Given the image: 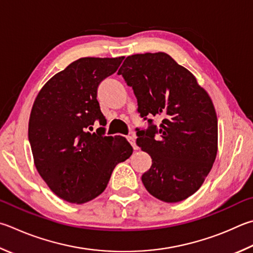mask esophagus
Masks as SVG:
<instances>
[{
  "label": "esophagus",
  "mask_w": 253,
  "mask_h": 253,
  "mask_svg": "<svg viewBox=\"0 0 253 253\" xmlns=\"http://www.w3.org/2000/svg\"><path fill=\"white\" fill-rule=\"evenodd\" d=\"M127 139H128V141H129V144L132 146V148H134L135 150L138 148V147H137V145H136V140H135V136L134 135H129L127 137Z\"/></svg>",
  "instance_id": "obj_1"
}]
</instances>
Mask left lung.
I'll use <instances>...</instances> for the list:
<instances>
[{
  "mask_svg": "<svg viewBox=\"0 0 253 253\" xmlns=\"http://www.w3.org/2000/svg\"><path fill=\"white\" fill-rule=\"evenodd\" d=\"M117 74L134 90L137 112L148 123L146 129L136 128V144L153 162L141 176L147 191L165 203L194 195L217 156L218 119L209 95L166 53L128 56Z\"/></svg>",
  "mask_w": 253,
  "mask_h": 253,
  "instance_id": "8db88e82",
  "label": "left lung"
}]
</instances>
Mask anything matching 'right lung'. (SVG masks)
Listing matches in <instances>:
<instances>
[{
  "instance_id": "add662e5",
  "label": "right lung",
  "mask_w": 253,
  "mask_h": 253,
  "mask_svg": "<svg viewBox=\"0 0 253 253\" xmlns=\"http://www.w3.org/2000/svg\"><path fill=\"white\" fill-rule=\"evenodd\" d=\"M124 57H83L54 75L36 97L29 123L35 167L55 195L85 204L107 187L114 168L132 154L124 137L105 136L97 100L102 81Z\"/></svg>"
}]
</instances>
